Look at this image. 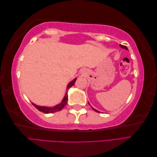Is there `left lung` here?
<instances>
[{"label": "left lung", "mask_w": 157, "mask_h": 157, "mask_svg": "<svg viewBox=\"0 0 157 157\" xmlns=\"http://www.w3.org/2000/svg\"><path fill=\"white\" fill-rule=\"evenodd\" d=\"M120 46L121 47V48H124V49H126V50H128V48H127V47L126 46H124V45H122V44H120ZM92 109H93V110H94L95 111H96V112H98V113H99L98 111H97L96 110V109H94V108H92Z\"/></svg>", "instance_id": "obj_1"}]
</instances>
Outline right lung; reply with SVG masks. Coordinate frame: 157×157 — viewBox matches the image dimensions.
I'll return each instance as SVG.
<instances>
[{
  "instance_id": "add662e5",
  "label": "right lung",
  "mask_w": 157,
  "mask_h": 157,
  "mask_svg": "<svg viewBox=\"0 0 157 157\" xmlns=\"http://www.w3.org/2000/svg\"><path fill=\"white\" fill-rule=\"evenodd\" d=\"M76 80H77V78H75L73 81H71L67 86V90H68L71 86H73ZM68 97H67V91L65 93V96L64 97V98L63 99L62 101H61V103H59V105H56L54 107H41V106H38V105H36L34 103H32L33 105H34L35 107V108H36L38 110L42 112V113H55V112H57V111H61V109H62L65 106L66 104H67V100H68Z\"/></svg>"
}]
</instances>
